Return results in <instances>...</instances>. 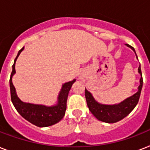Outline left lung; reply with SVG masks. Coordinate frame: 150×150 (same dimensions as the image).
Segmentation results:
<instances>
[{
    "instance_id": "8db88e82",
    "label": "left lung",
    "mask_w": 150,
    "mask_h": 150,
    "mask_svg": "<svg viewBox=\"0 0 150 150\" xmlns=\"http://www.w3.org/2000/svg\"><path fill=\"white\" fill-rule=\"evenodd\" d=\"M126 46L130 47L135 52L136 55L135 49L132 47H131L128 44H126ZM136 57H137V55H136ZM138 71L141 75L139 79L140 84L138 87V91L134 95L126 98L125 100H124L123 101H121L117 104L109 105L100 103L94 99L90 92L88 91L86 89H85V96L86 99L87 106L89 107L90 112L93 114L96 118L98 119L99 121L106 122V123H115L125 118L132 111V110L137 105L139 100L141 90L142 88V82H143L140 65L138 68Z\"/></svg>"
}]
</instances>
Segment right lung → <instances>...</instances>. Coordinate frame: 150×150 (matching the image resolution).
<instances>
[{"label": "right lung", "instance_id": "add662e5", "mask_svg": "<svg viewBox=\"0 0 150 150\" xmlns=\"http://www.w3.org/2000/svg\"><path fill=\"white\" fill-rule=\"evenodd\" d=\"M23 50L24 47H22L18 51L17 57L14 61V64L12 65V71L9 81L11 102L20 115L34 125L43 128L55 125L61 121L65 114L68 93L70 91L73 83L76 80L73 79L72 81L65 82L62 85L61 91L57 96V101L55 105L46 106L23 102L18 96L15 88L12 83V77L15 74V62Z\"/></svg>", "mask_w": 150, "mask_h": 150}]
</instances>
